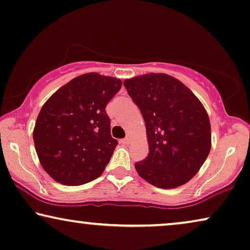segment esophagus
I'll return each instance as SVG.
<instances>
[{"mask_svg":"<svg viewBox=\"0 0 250 250\" xmlns=\"http://www.w3.org/2000/svg\"><path fill=\"white\" fill-rule=\"evenodd\" d=\"M130 142H131V138H130L129 136H126L125 139H122V143H124V144H129Z\"/></svg>","mask_w":250,"mask_h":250,"instance_id":"esophagus-1","label":"esophagus"}]
</instances>
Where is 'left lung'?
Listing matches in <instances>:
<instances>
[{"label":"left lung","mask_w":250,"mask_h":250,"mask_svg":"<svg viewBox=\"0 0 250 250\" xmlns=\"http://www.w3.org/2000/svg\"><path fill=\"white\" fill-rule=\"evenodd\" d=\"M129 96L142 112L149 153L136 171L157 188L172 189L196 175L210 150L208 114L180 80L146 73L125 80Z\"/></svg>","instance_id":"1"}]
</instances>
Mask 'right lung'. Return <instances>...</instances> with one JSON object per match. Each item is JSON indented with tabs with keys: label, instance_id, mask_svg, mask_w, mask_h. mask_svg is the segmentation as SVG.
I'll use <instances>...</instances> for the list:
<instances>
[{
	"label": "right lung",
	"instance_id": "right-lung-1",
	"mask_svg": "<svg viewBox=\"0 0 250 250\" xmlns=\"http://www.w3.org/2000/svg\"><path fill=\"white\" fill-rule=\"evenodd\" d=\"M121 86L114 77L85 73L56 90L41 108L35 148L56 182L79 186L103 173L118 145L105 107Z\"/></svg>",
	"mask_w": 250,
	"mask_h": 250
}]
</instances>
